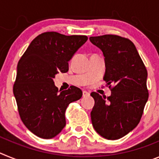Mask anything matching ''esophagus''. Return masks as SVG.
Segmentation results:
<instances>
[{
  "instance_id": "34e87169",
  "label": "esophagus",
  "mask_w": 159,
  "mask_h": 159,
  "mask_svg": "<svg viewBox=\"0 0 159 159\" xmlns=\"http://www.w3.org/2000/svg\"><path fill=\"white\" fill-rule=\"evenodd\" d=\"M90 95V94L88 93V92H86V91H84V92H83V97H88V96H89Z\"/></svg>"
}]
</instances>
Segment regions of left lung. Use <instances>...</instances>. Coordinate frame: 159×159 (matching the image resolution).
<instances>
[{"label":"left lung","instance_id":"left-lung-1","mask_svg":"<svg viewBox=\"0 0 159 159\" xmlns=\"http://www.w3.org/2000/svg\"><path fill=\"white\" fill-rule=\"evenodd\" d=\"M89 39L104 56L103 80L111 91L107 98L91 93L95 99L91 112L92 125L102 137L119 139L135 128L143 116L149 97L147 68L129 39L116 35Z\"/></svg>","mask_w":159,"mask_h":159}]
</instances>
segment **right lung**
<instances>
[{"instance_id": "1", "label": "right lung", "mask_w": 159, "mask_h": 159, "mask_svg": "<svg viewBox=\"0 0 159 159\" xmlns=\"http://www.w3.org/2000/svg\"><path fill=\"white\" fill-rule=\"evenodd\" d=\"M87 40L86 36L43 32L20 59L13 94L22 122L38 137L49 139L60 133L67 106L82 97L74 86L59 93L53 79L68 71V61Z\"/></svg>"}]
</instances>
